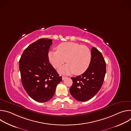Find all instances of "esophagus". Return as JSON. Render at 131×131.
I'll list each match as a JSON object with an SVG mask.
<instances>
[{"label":"esophagus","instance_id":"obj_1","mask_svg":"<svg viewBox=\"0 0 131 131\" xmlns=\"http://www.w3.org/2000/svg\"><path fill=\"white\" fill-rule=\"evenodd\" d=\"M67 77H65V76H62V80H64L66 78H67Z\"/></svg>","mask_w":131,"mask_h":131}]
</instances>
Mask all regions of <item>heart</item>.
<instances>
[{"instance_id":"b5f03b06","label":"heart","mask_w":131,"mask_h":131,"mask_svg":"<svg viewBox=\"0 0 131 131\" xmlns=\"http://www.w3.org/2000/svg\"><path fill=\"white\" fill-rule=\"evenodd\" d=\"M57 50L49 52L48 59L55 69H59L66 62L68 64L59 70L60 73L79 75L88 69L92 55L87 47L73 42H65L59 45Z\"/></svg>"}]
</instances>
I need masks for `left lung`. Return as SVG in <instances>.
<instances>
[{
  "instance_id": "obj_1",
  "label": "left lung",
  "mask_w": 131,
  "mask_h": 131,
  "mask_svg": "<svg viewBox=\"0 0 131 131\" xmlns=\"http://www.w3.org/2000/svg\"><path fill=\"white\" fill-rule=\"evenodd\" d=\"M91 61L88 69L81 75L71 77L72 84L69 91L77 101L85 102L94 96L103 83L106 74V63L103 55L95 47L91 49Z\"/></svg>"
}]
</instances>
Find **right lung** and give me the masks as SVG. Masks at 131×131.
Segmentation results:
<instances>
[{"mask_svg": "<svg viewBox=\"0 0 131 131\" xmlns=\"http://www.w3.org/2000/svg\"><path fill=\"white\" fill-rule=\"evenodd\" d=\"M52 44L50 39L37 40L25 49L19 61L22 85L28 95L39 103L51 100L62 80L49 61Z\"/></svg>", "mask_w": 131, "mask_h": 131, "instance_id": "1", "label": "right lung"}]
</instances>
